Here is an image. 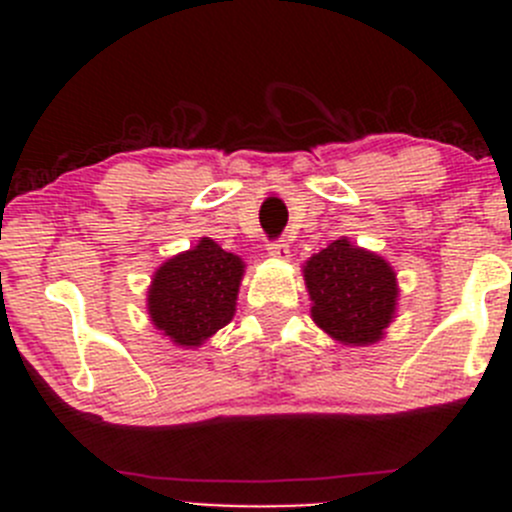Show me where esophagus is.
Listing matches in <instances>:
<instances>
[{"label":"esophagus","mask_w":512,"mask_h":512,"mask_svg":"<svg viewBox=\"0 0 512 512\" xmlns=\"http://www.w3.org/2000/svg\"><path fill=\"white\" fill-rule=\"evenodd\" d=\"M267 250H270L272 257H280V260H287L289 257V242L285 237H280V240H272L270 245H267Z\"/></svg>","instance_id":"34e87169"}]
</instances>
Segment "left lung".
Masks as SVG:
<instances>
[{"instance_id":"8db88e82","label":"left lung","mask_w":512,"mask_h":512,"mask_svg":"<svg viewBox=\"0 0 512 512\" xmlns=\"http://www.w3.org/2000/svg\"><path fill=\"white\" fill-rule=\"evenodd\" d=\"M312 317L342 344H374L396 309V275L374 252L334 240L304 265Z\"/></svg>"}]
</instances>
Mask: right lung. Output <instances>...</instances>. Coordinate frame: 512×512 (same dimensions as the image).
Returning a JSON list of instances; mask_svg holds the SVG:
<instances>
[{"label":"right lung","mask_w":512,"mask_h":512,"mask_svg":"<svg viewBox=\"0 0 512 512\" xmlns=\"http://www.w3.org/2000/svg\"><path fill=\"white\" fill-rule=\"evenodd\" d=\"M242 260L203 237L193 250L173 257L153 277L148 312L153 324L180 347H198L235 314Z\"/></svg>","instance_id":"add662e5"}]
</instances>
